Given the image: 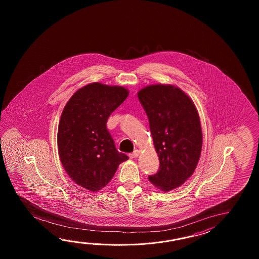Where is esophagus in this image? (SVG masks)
Instances as JSON below:
<instances>
[{
    "label": "esophagus",
    "mask_w": 259,
    "mask_h": 259,
    "mask_svg": "<svg viewBox=\"0 0 259 259\" xmlns=\"http://www.w3.org/2000/svg\"><path fill=\"white\" fill-rule=\"evenodd\" d=\"M139 154H140V151L139 150H135L133 153L130 154V157L131 158H136V157L139 156Z\"/></svg>",
    "instance_id": "34e87169"
}]
</instances>
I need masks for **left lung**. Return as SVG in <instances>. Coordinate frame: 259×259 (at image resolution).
I'll list each match as a JSON object with an SVG mask.
<instances>
[{
	"mask_svg": "<svg viewBox=\"0 0 259 259\" xmlns=\"http://www.w3.org/2000/svg\"><path fill=\"white\" fill-rule=\"evenodd\" d=\"M138 98L159 157V169L149 181L168 192L186 182L198 164L203 143L198 112L188 95L172 85L147 86Z\"/></svg>",
	"mask_w": 259,
	"mask_h": 259,
	"instance_id": "1",
	"label": "left lung"
}]
</instances>
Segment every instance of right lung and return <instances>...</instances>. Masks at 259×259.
<instances>
[{
    "label": "right lung",
    "mask_w": 259,
    "mask_h": 259,
    "mask_svg": "<svg viewBox=\"0 0 259 259\" xmlns=\"http://www.w3.org/2000/svg\"><path fill=\"white\" fill-rule=\"evenodd\" d=\"M128 95L127 89L91 83L66 103L57 133L58 153L68 176L77 185L97 192L128 159L118 152L106 122Z\"/></svg>",
    "instance_id": "obj_1"
}]
</instances>
